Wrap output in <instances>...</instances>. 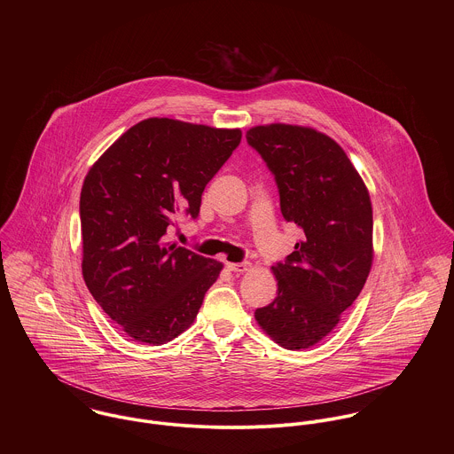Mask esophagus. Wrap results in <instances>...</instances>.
Instances as JSON below:
<instances>
[{
	"mask_svg": "<svg viewBox=\"0 0 454 454\" xmlns=\"http://www.w3.org/2000/svg\"><path fill=\"white\" fill-rule=\"evenodd\" d=\"M227 269L232 272H247L250 269L248 262H238V263H227Z\"/></svg>",
	"mask_w": 454,
	"mask_h": 454,
	"instance_id": "1",
	"label": "esophagus"
}]
</instances>
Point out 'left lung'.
Here are the masks:
<instances>
[{
	"label": "left lung",
	"mask_w": 454,
	"mask_h": 454,
	"mask_svg": "<svg viewBox=\"0 0 454 454\" xmlns=\"http://www.w3.org/2000/svg\"><path fill=\"white\" fill-rule=\"evenodd\" d=\"M278 185L286 222L304 232L272 270L278 297L255 311L283 348L304 349L339 324L372 263V206L344 150L322 132L272 124L247 132Z\"/></svg>",
	"instance_id": "obj_1"
}]
</instances>
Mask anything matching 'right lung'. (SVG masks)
Returning a JSON list of instances; mask_svg holds the SVG:
<instances>
[{
    "label": "right lung",
    "instance_id": "add662e5",
    "mask_svg": "<svg viewBox=\"0 0 454 454\" xmlns=\"http://www.w3.org/2000/svg\"><path fill=\"white\" fill-rule=\"evenodd\" d=\"M241 143L239 129L146 119L90 168L80 194L85 285L103 311L146 344L173 340L197 317L222 263L166 243L180 215Z\"/></svg>",
    "mask_w": 454,
    "mask_h": 454
}]
</instances>
